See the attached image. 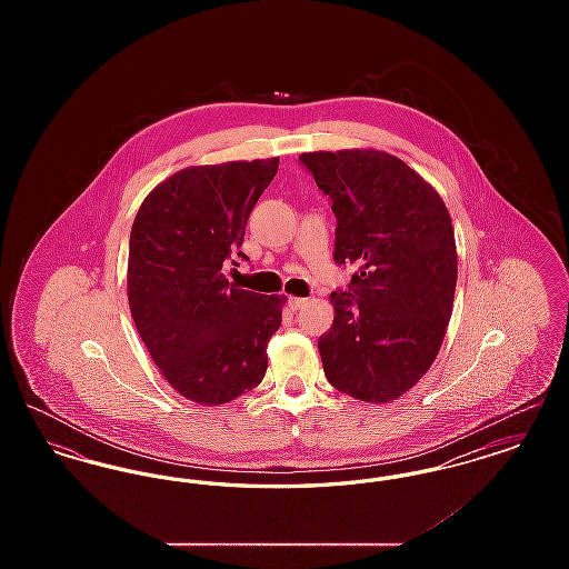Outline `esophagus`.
<instances>
[{
	"mask_svg": "<svg viewBox=\"0 0 569 569\" xmlns=\"http://www.w3.org/2000/svg\"><path fill=\"white\" fill-rule=\"evenodd\" d=\"M288 305H290V309H302V307H307L309 305V298H300V297H290L288 300Z\"/></svg>",
	"mask_w": 569,
	"mask_h": 569,
	"instance_id": "34e87169",
	"label": "esophagus"
}]
</instances>
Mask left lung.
Returning a JSON list of instances; mask_svg holds the SVG:
<instances>
[{
  "label": "left lung",
  "instance_id": "obj_1",
  "mask_svg": "<svg viewBox=\"0 0 569 569\" xmlns=\"http://www.w3.org/2000/svg\"><path fill=\"white\" fill-rule=\"evenodd\" d=\"M337 216L335 262L358 264L332 292L335 320L318 339L326 379L367 403H390L439 353L455 307L457 243L431 183L376 149L302 153Z\"/></svg>",
  "mask_w": 569,
  "mask_h": 569
}]
</instances>
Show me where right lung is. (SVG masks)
I'll return each mask as SVG.
<instances>
[{"instance_id": "1", "label": "right lung", "mask_w": 569, "mask_h": 569, "mask_svg": "<svg viewBox=\"0 0 569 569\" xmlns=\"http://www.w3.org/2000/svg\"><path fill=\"white\" fill-rule=\"evenodd\" d=\"M279 158L190 166L142 200L130 232L128 300L163 379L200 406L256 388L288 298L249 292L226 277L244 258V226ZM237 264V262H232Z\"/></svg>"}]
</instances>
